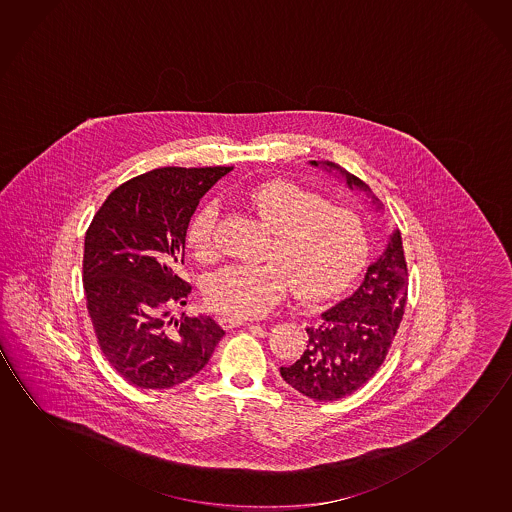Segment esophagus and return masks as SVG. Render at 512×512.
I'll use <instances>...</instances> for the list:
<instances>
[{
	"mask_svg": "<svg viewBox=\"0 0 512 512\" xmlns=\"http://www.w3.org/2000/svg\"><path fill=\"white\" fill-rule=\"evenodd\" d=\"M220 323L225 330H232V328H237V326H246V324H250V319H239V317L225 315V317H221Z\"/></svg>",
	"mask_w": 512,
	"mask_h": 512,
	"instance_id": "1",
	"label": "esophagus"
}]
</instances>
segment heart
<instances>
[{
    "label": "heart",
    "instance_id": "obj_1",
    "mask_svg": "<svg viewBox=\"0 0 512 512\" xmlns=\"http://www.w3.org/2000/svg\"><path fill=\"white\" fill-rule=\"evenodd\" d=\"M243 202L275 239L266 264H230L205 280V301L221 314L259 317L292 285L301 298L323 301L342 291L365 264L367 228L351 209L287 181L246 189ZM218 216V205L207 204L189 223L188 243L200 259L216 253Z\"/></svg>",
    "mask_w": 512,
    "mask_h": 512
}]
</instances>
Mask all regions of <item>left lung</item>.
Returning a JSON list of instances; mask_svg holds the SVG:
<instances>
[{"instance_id": "obj_1", "label": "left lung", "mask_w": 512, "mask_h": 512, "mask_svg": "<svg viewBox=\"0 0 512 512\" xmlns=\"http://www.w3.org/2000/svg\"><path fill=\"white\" fill-rule=\"evenodd\" d=\"M346 179L349 188L370 193L369 186L339 165L310 161ZM374 204L378 198L374 197ZM381 207V204H379ZM408 299V268L401 232L394 230L385 252L372 262L362 284L349 298L308 326L307 349L298 362L280 367L287 385L314 401H339L362 388L385 362L399 330Z\"/></svg>"}]
</instances>
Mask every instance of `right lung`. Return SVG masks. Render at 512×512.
Listing matches in <instances>:
<instances>
[{
	"label": "right lung",
	"instance_id": "right-lung-1",
	"mask_svg": "<svg viewBox=\"0 0 512 512\" xmlns=\"http://www.w3.org/2000/svg\"><path fill=\"white\" fill-rule=\"evenodd\" d=\"M232 166H165L113 189L85 236L83 287L95 337L127 383L163 390L193 378L225 331L209 315L173 319L191 285L184 264L189 220Z\"/></svg>",
	"mask_w": 512,
	"mask_h": 512
}]
</instances>
